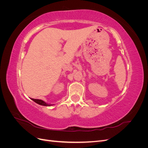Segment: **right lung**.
<instances>
[{
  "mask_svg": "<svg viewBox=\"0 0 148 148\" xmlns=\"http://www.w3.org/2000/svg\"><path fill=\"white\" fill-rule=\"evenodd\" d=\"M31 100H33L36 103H37V104H38L39 105L44 106H52V104H47V103H46L45 102L43 101L42 100H41V99H32V98H31Z\"/></svg>",
  "mask_w": 148,
  "mask_h": 148,
  "instance_id": "obj_1",
  "label": "right lung"
}]
</instances>
